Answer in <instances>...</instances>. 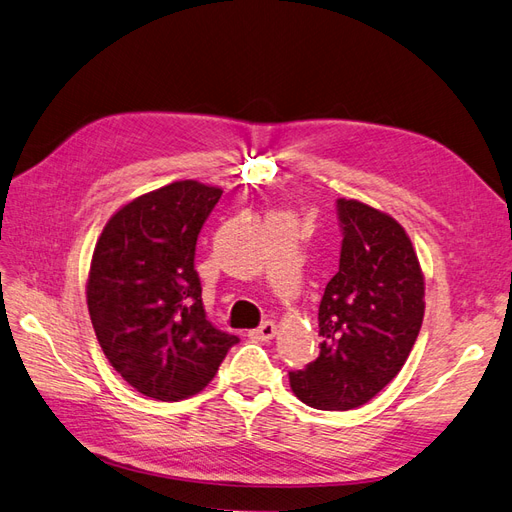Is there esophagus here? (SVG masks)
<instances>
[{"instance_id":"esophagus-1","label":"esophagus","mask_w":512,"mask_h":512,"mask_svg":"<svg viewBox=\"0 0 512 512\" xmlns=\"http://www.w3.org/2000/svg\"><path fill=\"white\" fill-rule=\"evenodd\" d=\"M276 336V323L274 321H263L257 329H253L251 332V338L255 340H272Z\"/></svg>"}]
</instances>
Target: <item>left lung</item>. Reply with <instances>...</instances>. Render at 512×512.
I'll return each mask as SVG.
<instances>
[{
	"mask_svg": "<svg viewBox=\"0 0 512 512\" xmlns=\"http://www.w3.org/2000/svg\"><path fill=\"white\" fill-rule=\"evenodd\" d=\"M340 266L319 304V357L289 372L295 398L319 410L364 406L402 370L425 310L419 259L404 227L357 200H336Z\"/></svg>",
	"mask_w": 512,
	"mask_h": 512,
	"instance_id": "left-lung-1",
	"label": "left lung"
}]
</instances>
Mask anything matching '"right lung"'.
Wrapping results in <instances>:
<instances>
[{
	"mask_svg": "<svg viewBox=\"0 0 512 512\" xmlns=\"http://www.w3.org/2000/svg\"><path fill=\"white\" fill-rule=\"evenodd\" d=\"M221 189L178 180L112 214L95 244L87 304L112 368L142 395L200 393L238 336L206 319L195 244Z\"/></svg>",
	"mask_w": 512,
	"mask_h": 512,
	"instance_id": "right-lung-1",
	"label": "right lung"
}]
</instances>
